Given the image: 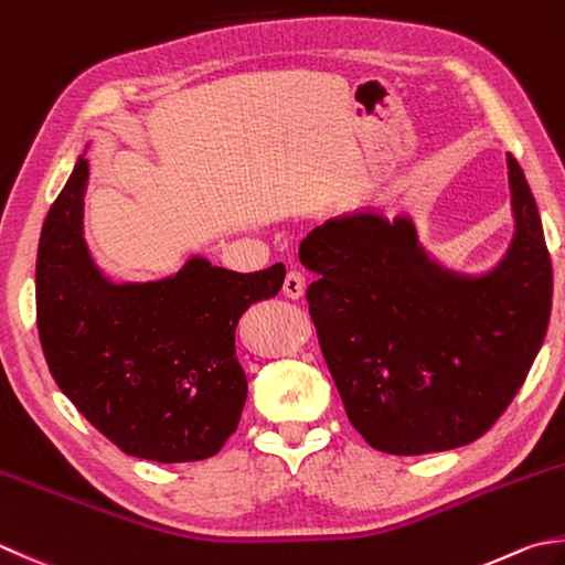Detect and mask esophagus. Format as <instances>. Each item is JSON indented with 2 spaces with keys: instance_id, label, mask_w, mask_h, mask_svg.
Returning <instances> with one entry per match:
<instances>
[{
  "instance_id": "1",
  "label": "esophagus",
  "mask_w": 565,
  "mask_h": 565,
  "mask_svg": "<svg viewBox=\"0 0 565 565\" xmlns=\"http://www.w3.org/2000/svg\"><path fill=\"white\" fill-rule=\"evenodd\" d=\"M305 275L300 270H290L287 273V278L282 282V292L285 297H290V300H300V297L305 295Z\"/></svg>"
}]
</instances>
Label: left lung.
I'll use <instances>...</instances> for the list:
<instances>
[{
    "instance_id": "left-lung-1",
    "label": "left lung",
    "mask_w": 565,
    "mask_h": 565,
    "mask_svg": "<svg viewBox=\"0 0 565 565\" xmlns=\"http://www.w3.org/2000/svg\"><path fill=\"white\" fill-rule=\"evenodd\" d=\"M514 238L487 275L435 263L408 216L364 209L300 246L319 347L347 415L388 455L462 448L492 428L544 344L553 270L534 194L512 154Z\"/></svg>"
}]
</instances>
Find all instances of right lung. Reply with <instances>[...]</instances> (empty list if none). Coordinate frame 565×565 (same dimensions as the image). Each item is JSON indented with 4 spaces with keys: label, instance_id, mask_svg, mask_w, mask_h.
I'll return each instance as SVG.
<instances>
[{
    "label": "right lung",
    "instance_id": "right-lung-1",
    "mask_svg": "<svg viewBox=\"0 0 565 565\" xmlns=\"http://www.w3.org/2000/svg\"><path fill=\"white\" fill-rule=\"evenodd\" d=\"M85 184L81 154L39 238L36 324L51 376L122 452L169 465L206 460L246 406L238 319L280 292L285 265L233 273L194 255L172 278L115 285L85 246Z\"/></svg>",
    "mask_w": 565,
    "mask_h": 565
}]
</instances>
